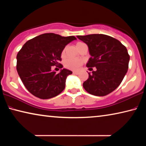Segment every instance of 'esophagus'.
I'll return each mask as SVG.
<instances>
[{
  "instance_id": "34e87169",
  "label": "esophagus",
  "mask_w": 146,
  "mask_h": 146,
  "mask_svg": "<svg viewBox=\"0 0 146 146\" xmlns=\"http://www.w3.org/2000/svg\"><path fill=\"white\" fill-rule=\"evenodd\" d=\"M73 73L74 75H78V74L79 73V72H78V71H73Z\"/></svg>"
}]
</instances>
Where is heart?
<instances>
[{
    "label": "heart",
    "instance_id": "1",
    "mask_svg": "<svg viewBox=\"0 0 146 146\" xmlns=\"http://www.w3.org/2000/svg\"><path fill=\"white\" fill-rule=\"evenodd\" d=\"M82 45H84V43L82 42H78L77 43L76 46H77V47L78 48ZM65 53H66V48H64L61 52L62 57H64L65 56ZM82 64V60L81 59L78 58H70L67 59L64 62V66L66 67V68L73 71L78 70V69L80 68V67L81 66Z\"/></svg>",
    "mask_w": 146,
    "mask_h": 146
}]
</instances>
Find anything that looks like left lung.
<instances>
[{
    "label": "left lung",
    "instance_id": "obj_1",
    "mask_svg": "<svg viewBox=\"0 0 146 146\" xmlns=\"http://www.w3.org/2000/svg\"><path fill=\"white\" fill-rule=\"evenodd\" d=\"M77 38L88 46L91 57L87 68L97 69L88 73V78L83 83L84 90L96 96L110 94L121 84L128 70L130 56L126 47L119 40L105 34Z\"/></svg>",
    "mask_w": 146,
    "mask_h": 146
}]
</instances>
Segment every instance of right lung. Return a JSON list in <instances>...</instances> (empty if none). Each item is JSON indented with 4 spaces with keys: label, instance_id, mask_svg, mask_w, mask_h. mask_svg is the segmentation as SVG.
<instances>
[{
    "label": "right lung",
    "instance_id": "obj_1",
    "mask_svg": "<svg viewBox=\"0 0 146 146\" xmlns=\"http://www.w3.org/2000/svg\"><path fill=\"white\" fill-rule=\"evenodd\" d=\"M75 36L62 37L46 33L27 41L17 54V73L23 84L36 98L47 99L63 91L66 80L72 71L62 69L59 73L52 67L62 68L61 52Z\"/></svg>",
    "mask_w": 146,
    "mask_h": 146
}]
</instances>
